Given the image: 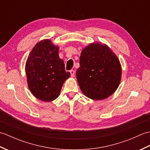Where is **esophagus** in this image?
<instances>
[{
	"instance_id": "obj_1",
	"label": "esophagus",
	"mask_w": 150,
	"mask_h": 150,
	"mask_svg": "<svg viewBox=\"0 0 150 150\" xmlns=\"http://www.w3.org/2000/svg\"><path fill=\"white\" fill-rule=\"evenodd\" d=\"M70 73H71V76L72 77H74V75H75V71L74 70H73V69H71V70H70Z\"/></svg>"
}]
</instances>
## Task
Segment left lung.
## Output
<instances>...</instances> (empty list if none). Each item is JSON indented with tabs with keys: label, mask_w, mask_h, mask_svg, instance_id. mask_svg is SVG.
Listing matches in <instances>:
<instances>
[{
	"label": "left lung",
	"mask_w": 150,
	"mask_h": 150,
	"mask_svg": "<svg viewBox=\"0 0 150 150\" xmlns=\"http://www.w3.org/2000/svg\"><path fill=\"white\" fill-rule=\"evenodd\" d=\"M122 69L117 55L106 44L94 42L82 50L77 82L86 96L103 100L119 87Z\"/></svg>",
	"instance_id": "obj_1"
}]
</instances>
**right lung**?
Wrapping results in <instances>:
<instances>
[{"mask_svg": "<svg viewBox=\"0 0 150 150\" xmlns=\"http://www.w3.org/2000/svg\"><path fill=\"white\" fill-rule=\"evenodd\" d=\"M28 85L38 99L51 102L59 97L64 82L70 77L64 60L59 56V47L45 39L31 50L26 63Z\"/></svg>", "mask_w": 150, "mask_h": 150, "instance_id": "obj_1", "label": "right lung"}]
</instances>
